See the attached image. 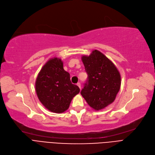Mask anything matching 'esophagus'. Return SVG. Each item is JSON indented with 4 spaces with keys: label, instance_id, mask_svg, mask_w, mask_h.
I'll use <instances>...</instances> for the list:
<instances>
[{
    "label": "esophagus",
    "instance_id": "1",
    "mask_svg": "<svg viewBox=\"0 0 155 155\" xmlns=\"http://www.w3.org/2000/svg\"><path fill=\"white\" fill-rule=\"evenodd\" d=\"M77 85L79 87L80 89H81V85H80V83H79V82L77 83Z\"/></svg>",
    "mask_w": 155,
    "mask_h": 155
}]
</instances>
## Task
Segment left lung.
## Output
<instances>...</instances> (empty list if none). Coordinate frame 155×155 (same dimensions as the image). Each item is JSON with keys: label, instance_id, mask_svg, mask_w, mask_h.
Returning a JSON list of instances; mask_svg holds the SVG:
<instances>
[{"label": "left lung", "instance_id": "left-lung-1", "mask_svg": "<svg viewBox=\"0 0 155 155\" xmlns=\"http://www.w3.org/2000/svg\"><path fill=\"white\" fill-rule=\"evenodd\" d=\"M82 60L88 77L80 93L92 108L102 110L115 101L120 91V72L111 60L97 50L89 56H82Z\"/></svg>", "mask_w": 155, "mask_h": 155}]
</instances>
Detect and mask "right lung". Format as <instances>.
<instances>
[{
    "label": "right lung",
    "instance_id": "obj_1",
    "mask_svg": "<svg viewBox=\"0 0 155 155\" xmlns=\"http://www.w3.org/2000/svg\"><path fill=\"white\" fill-rule=\"evenodd\" d=\"M38 98L50 111L61 113L68 109L79 87L71 84L70 73L63 68V63L58 58L50 59L38 73L35 82Z\"/></svg>",
    "mask_w": 155,
    "mask_h": 155
}]
</instances>
